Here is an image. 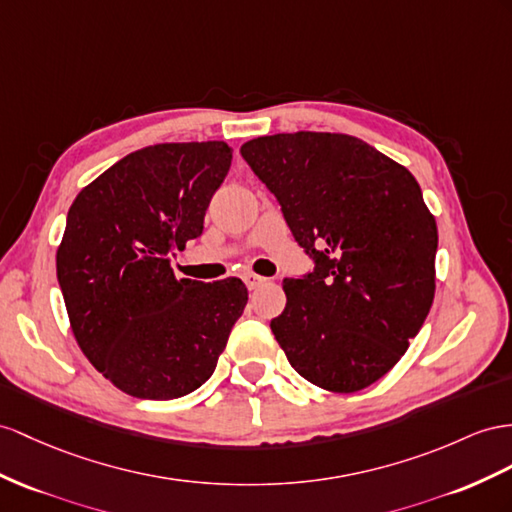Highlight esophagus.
<instances>
[{"mask_svg": "<svg viewBox=\"0 0 512 512\" xmlns=\"http://www.w3.org/2000/svg\"><path fill=\"white\" fill-rule=\"evenodd\" d=\"M242 279H244L248 290H255V287H259L261 283H266V279L259 277V274H255V272H244Z\"/></svg>", "mask_w": 512, "mask_h": 512, "instance_id": "obj_1", "label": "esophagus"}]
</instances>
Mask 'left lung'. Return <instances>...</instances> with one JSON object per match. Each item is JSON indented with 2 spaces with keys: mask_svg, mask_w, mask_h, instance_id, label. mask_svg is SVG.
Instances as JSON below:
<instances>
[{
  "mask_svg": "<svg viewBox=\"0 0 512 512\" xmlns=\"http://www.w3.org/2000/svg\"><path fill=\"white\" fill-rule=\"evenodd\" d=\"M246 164L277 196L313 270L285 279L270 329L309 383L352 393L385 376L435 298L437 222L415 177L355 136L248 140Z\"/></svg>",
  "mask_w": 512,
  "mask_h": 512,
  "instance_id": "left-lung-1",
  "label": "left lung"
}]
</instances>
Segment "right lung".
Listing matches in <instances>:
<instances>
[{"mask_svg":"<svg viewBox=\"0 0 512 512\" xmlns=\"http://www.w3.org/2000/svg\"><path fill=\"white\" fill-rule=\"evenodd\" d=\"M227 142H166L125 155L69 209L56 255L73 335L108 381L173 400L214 374L248 292L235 279H177L170 259L203 233L231 166Z\"/></svg>","mask_w":512,"mask_h":512,"instance_id":"add662e5","label":"right lung"}]
</instances>
